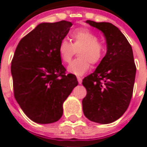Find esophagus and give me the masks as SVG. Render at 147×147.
Instances as JSON below:
<instances>
[{
	"instance_id": "1",
	"label": "esophagus",
	"mask_w": 147,
	"mask_h": 147,
	"mask_svg": "<svg viewBox=\"0 0 147 147\" xmlns=\"http://www.w3.org/2000/svg\"><path fill=\"white\" fill-rule=\"evenodd\" d=\"M77 79H78V83H79V84H81V83H82V78H80V77H78V78H77Z\"/></svg>"
}]
</instances>
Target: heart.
Segmentation results:
<instances>
[{
  "label": "heart",
  "instance_id": "heart-1",
  "mask_svg": "<svg viewBox=\"0 0 147 147\" xmlns=\"http://www.w3.org/2000/svg\"><path fill=\"white\" fill-rule=\"evenodd\" d=\"M72 43L63 39L59 44V54L65 63H69L78 51V59L68 67V72L76 76L83 75L90 68V62L96 64L104 54V47L99 42L98 36L88 28L75 29L70 34Z\"/></svg>",
  "mask_w": 147,
  "mask_h": 147
}]
</instances>
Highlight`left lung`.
Here are the masks:
<instances>
[{
    "mask_svg": "<svg viewBox=\"0 0 147 147\" xmlns=\"http://www.w3.org/2000/svg\"><path fill=\"white\" fill-rule=\"evenodd\" d=\"M86 23L103 32L107 51L96 70L82 80L87 89L82 110L89 120L107 124L124 114L132 98L136 76L133 49L114 24L91 20Z\"/></svg>",
    "mask_w": 147,
    "mask_h": 147,
    "instance_id": "1",
    "label": "left lung"
}]
</instances>
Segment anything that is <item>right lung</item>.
Masks as SVG:
<instances>
[{"instance_id":"right-lung-1","label":"right lung","mask_w":147,"mask_h":147,"mask_svg":"<svg viewBox=\"0 0 147 147\" xmlns=\"http://www.w3.org/2000/svg\"><path fill=\"white\" fill-rule=\"evenodd\" d=\"M73 24L42 23L18 44L11 63L14 95L20 108L37 123H52L63 115V104L78 85L75 75H65L59 44Z\"/></svg>"}]
</instances>
